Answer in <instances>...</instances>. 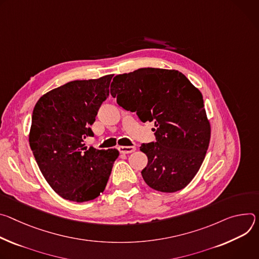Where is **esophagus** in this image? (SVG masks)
<instances>
[{
  "label": "esophagus",
  "instance_id": "esophagus-1",
  "mask_svg": "<svg viewBox=\"0 0 259 259\" xmlns=\"http://www.w3.org/2000/svg\"><path fill=\"white\" fill-rule=\"evenodd\" d=\"M118 150H119L120 153L128 154V153H132V152H135L136 147L135 146H119Z\"/></svg>",
  "mask_w": 259,
  "mask_h": 259
}]
</instances>
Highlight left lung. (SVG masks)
Here are the masks:
<instances>
[{
  "mask_svg": "<svg viewBox=\"0 0 259 259\" xmlns=\"http://www.w3.org/2000/svg\"><path fill=\"white\" fill-rule=\"evenodd\" d=\"M111 95L142 122L154 121L156 141L140 147L148 157L141 171L146 184L161 192L184 188L202 165L210 142L200 92L179 71L143 68L115 76Z\"/></svg>",
  "mask_w": 259,
  "mask_h": 259,
  "instance_id": "obj_1",
  "label": "left lung"
}]
</instances>
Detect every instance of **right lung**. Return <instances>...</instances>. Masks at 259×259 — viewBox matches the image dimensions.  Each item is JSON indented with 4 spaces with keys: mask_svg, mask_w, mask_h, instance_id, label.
<instances>
[{
    "mask_svg": "<svg viewBox=\"0 0 259 259\" xmlns=\"http://www.w3.org/2000/svg\"><path fill=\"white\" fill-rule=\"evenodd\" d=\"M112 77L68 82L41 97L33 111L28 141L35 159L51 188L72 202L98 197L119 155L83 143L94 137L91 125L109 97Z\"/></svg>",
    "mask_w": 259,
    "mask_h": 259,
    "instance_id": "add662e5",
    "label": "right lung"
}]
</instances>
